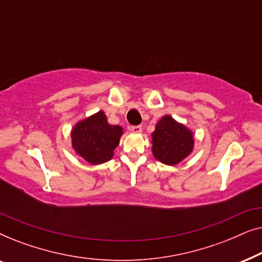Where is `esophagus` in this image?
<instances>
[{
	"mask_svg": "<svg viewBox=\"0 0 262 262\" xmlns=\"http://www.w3.org/2000/svg\"><path fill=\"white\" fill-rule=\"evenodd\" d=\"M130 131L134 132V134H141L142 126L141 125H137V126H130Z\"/></svg>",
	"mask_w": 262,
	"mask_h": 262,
	"instance_id": "esophagus-1",
	"label": "esophagus"
}]
</instances>
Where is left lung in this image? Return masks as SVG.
Returning <instances> with one entry per match:
<instances>
[{"instance_id":"8db88e82","label":"left lung","mask_w":262,"mask_h":262,"mask_svg":"<svg viewBox=\"0 0 262 262\" xmlns=\"http://www.w3.org/2000/svg\"><path fill=\"white\" fill-rule=\"evenodd\" d=\"M152 155L161 163L175 166L191 155L194 146L193 132L173 117L163 116L151 134Z\"/></svg>"}]
</instances>
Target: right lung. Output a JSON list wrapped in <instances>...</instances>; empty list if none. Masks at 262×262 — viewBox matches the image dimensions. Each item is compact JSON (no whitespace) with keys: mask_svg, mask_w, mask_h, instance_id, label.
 Listing matches in <instances>:
<instances>
[{"mask_svg":"<svg viewBox=\"0 0 262 262\" xmlns=\"http://www.w3.org/2000/svg\"><path fill=\"white\" fill-rule=\"evenodd\" d=\"M123 127L111 125L103 111L80 120L71 130V144L78 156L91 164L110 161L119 145Z\"/></svg>","mask_w":262,"mask_h":262,"instance_id":"obj_1","label":"right lung"}]
</instances>
